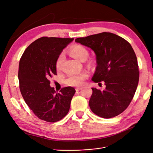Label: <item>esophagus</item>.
Masks as SVG:
<instances>
[{
  "label": "esophagus",
  "mask_w": 153,
  "mask_h": 153,
  "mask_svg": "<svg viewBox=\"0 0 153 153\" xmlns=\"http://www.w3.org/2000/svg\"><path fill=\"white\" fill-rule=\"evenodd\" d=\"M81 88H82L81 87H77V88H76V91H80L81 89Z\"/></svg>",
  "instance_id": "obj_1"
}]
</instances>
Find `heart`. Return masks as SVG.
I'll return each mask as SVG.
<instances>
[{
  "label": "heart",
  "mask_w": 153,
  "mask_h": 153,
  "mask_svg": "<svg viewBox=\"0 0 153 153\" xmlns=\"http://www.w3.org/2000/svg\"><path fill=\"white\" fill-rule=\"evenodd\" d=\"M70 55L74 58L77 59L80 61H84L87 59L88 55L87 49L81 45H74L70 50ZM63 60V55L60 54L56 60L55 67L57 71L60 70L61 65ZM88 77V74L86 72L81 73H74L69 74L66 78V83L70 86H79L82 85L84 81Z\"/></svg>",
  "instance_id": "1"
}]
</instances>
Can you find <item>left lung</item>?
Returning a JSON list of instances; mask_svg holds the SVG:
<instances>
[{
  "label": "left lung",
  "instance_id": "1",
  "mask_svg": "<svg viewBox=\"0 0 153 153\" xmlns=\"http://www.w3.org/2000/svg\"><path fill=\"white\" fill-rule=\"evenodd\" d=\"M75 41L94 51L97 66L92 80L105 85L103 91L92 88L88 102L91 111L105 119L120 114L128 107L139 81V67L132 46L122 37L105 32Z\"/></svg>",
  "mask_w": 153,
  "mask_h": 153
}]
</instances>
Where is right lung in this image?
<instances>
[{
	"label": "right lung",
	"mask_w": 153,
	"mask_h": 153,
	"mask_svg": "<svg viewBox=\"0 0 153 153\" xmlns=\"http://www.w3.org/2000/svg\"><path fill=\"white\" fill-rule=\"evenodd\" d=\"M74 38L42 37L28 46L19 60V89L25 102L38 118L60 120L68 113L76 90L72 87L56 93L49 78L56 75V60Z\"/></svg>",
	"instance_id": "right-lung-1"
}]
</instances>
